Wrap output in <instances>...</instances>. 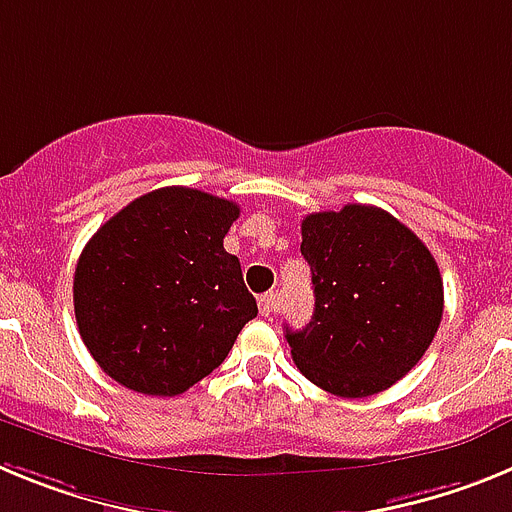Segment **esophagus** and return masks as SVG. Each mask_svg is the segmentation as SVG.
Wrapping results in <instances>:
<instances>
[{
	"mask_svg": "<svg viewBox=\"0 0 512 512\" xmlns=\"http://www.w3.org/2000/svg\"><path fill=\"white\" fill-rule=\"evenodd\" d=\"M259 310L264 318H274L279 312V297L274 292H266V295L259 297Z\"/></svg>",
	"mask_w": 512,
	"mask_h": 512,
	"instance_id": "1",
	"label": "esophagus"
}]
</instances>
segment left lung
<instances>
[{
    "label": "left lung",
    "mask_w": 512,
    "mask_h": 512,
    "mask_svg": "<svg viewBox=\"0 0 512 512\" xmlns=\"http://www.w3.org/2000/svg\"><path fill=\"white\" fill-rule=\"evenodd\" d=\"M315 312L287 328L297 369L338 397L387 390L428 351L443 315L436 259L418 235L369 205L302 220Z\"/></svg>",
    "instance_id": "8db88e82"
}]
</instances>
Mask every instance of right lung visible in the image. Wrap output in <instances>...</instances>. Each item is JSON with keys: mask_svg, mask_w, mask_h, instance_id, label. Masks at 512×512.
I'll return each mask as SVG.
<instances>
[{"mask_svg": "<svg viewBox=\"0 0 512 512\" xmlns=\"http://www.w3.org/2000/svg\"><path fill=\"white\" fill-rule=\"evenodd\" d=\"M241 207L189 187L148 192L89 238L76 264L81 341L133 392L174 397L223 364L256 318L223 238Z\"/></svg>", "mask_w": 512, "mask_h": 512, "instance_id": "add662e5", "label": "right lung"}]
</instances>
